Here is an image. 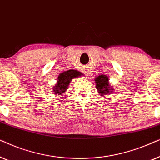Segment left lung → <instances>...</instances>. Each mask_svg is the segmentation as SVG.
I'll return each instance as SVG.
<instances>
[{"label": "left lung", "mask_w": 160, "mask_h": 160, "mask_svg": "<svg viewBox=\"0 0 160 160\" xmlns=\"http://www.w3.org/2000/svg\"><path fill=\"white\" fill-rule=\"evenodd\" d=\"M97 90L100 95L105 96L108 94H111L113 92V88L109 85L108 77L106 75H100L97 76L95 79Z\"/></svg>", "instance_id": "left-lung-1"}]
</instances>
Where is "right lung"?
I'll return each mask as SVG.
<instances>
[{
	"label": "right lung",
	"instance_id": "1",
	"mask_svg": "<svg viewBox=\"0 0 160 160\" xmlns=\"http://www.w3.org/2000/svg\"><path fill=\"white\" fill-rule=\"evenodd\" d=\"M82 76V73L79 71H75V70H68L63 73H60L58 76V82L55 87H54V93L55 95H60L67 90L70 82H71L73 78L78 77Z\"/></svg>",
	"mask_w": 160,
	"mask_h": 160
}]
</instances>
